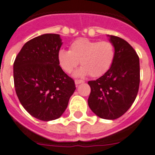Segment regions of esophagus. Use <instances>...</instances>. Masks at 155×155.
Segmentation results:
<instances>
[{"instance_id": "34e87169", "label": "esophagus", "mask_w": 155, "mask_h": 155, "mask_svg": "<svg viewBox=\"0 0 155 155\" xmlns=\"http://www.w3.org/2000/svg\"><path fill=\"white\" fill-rule=\"evenodd\" d=\"M83 82H84V81L83 80H79V79H76V80H75V84H76V85H79V84Z\"/></svg>"}]
</instances>
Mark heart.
<instances>
[{"label":"heart","instance_id":"1","mask_svg":"<svg viewBox=\"0 0 155 155\" xmlns=\"http://www.w3.org/2000/svg\"><path fill=\"white\" fill-rule=\"evenodd\" d=\"M116 57V48L110 41H94L81 38L70 44V51L61 49L58 61L64 72L70 74L80 61L81 67L75 76L89 74L93 78L104 75L112 67Z\"/></svg>","mask_w":155,"mask_h":155}]
</instances>
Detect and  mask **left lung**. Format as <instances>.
Instances as JSON below:
<instances>
[{"mask_svg": "<svg viewBox=\"0 0 155 155\" xmlns=\"http://www.w3.org/2000/svg\"><path fill=\"white\" fill-rule=\"evenodd\" d=\"M116 48L112 67L103 76L88 84L91 92L88 99L90 109L105 120H116L124 114L135 101L140 81L139 58L124 39L110 35Z\"/></svg>", "mask_w": 155, "mask_h": 155, "instance_id": "8db88e82", "label": "left lung"}]
</instances>
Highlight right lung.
I'll return each mask as SVG.
<instances>
[{
    "label": "right lung",
    "mask_w": 155,
    "mask_h": 155,
    "mask_svg": "<svg viewBox=\"0 0 155 155\" xmlns=\"http://www.w3.org/2000/svg\"><path fill=\"white\" fill-rule=\"evenodd\" d=\"M58 34H44L27 42L13 64L16 95L29 114L43 121L56 120L76 89L74 81L58 61L62 46Z\"/></svg>",
    "instance_id": "1"
}]
</instances>
